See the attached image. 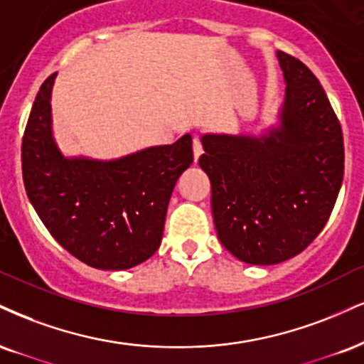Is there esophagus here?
Masks as SVG:
<instances>
[{"label":"esophagus","instance_id":"1","mask_svg":"<svg viewBox=\"0 0 364 364\" xmlns=\"http://www.w3.org/2000/svg\"><path fill=\"white\" fill-rule=\"evenodd\" d=\"M201 154H203V149H201V142H200L198 137H195L193 139V157H195V163L200 159Z\"/></svg>","mask_w":364,"mask_h":364}]
</instances>
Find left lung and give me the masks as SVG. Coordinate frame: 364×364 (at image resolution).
<instances>
[{
    "mask_svg": "<svg viewBox=\"0 0 364 364\" xmlns=\"http://www.w3.org/2000/svg\"><path fill=\"white\" fill-rule=\"evenodd\" d=\"M277 57L287 82L278 125L259 137H201L217 235L247 264L304 251L329 220L344 176L343 130L326 91L301 60Z\"/></svg>",
    "mask_w": 364,
    "mask_h": 364,
    "instance_id": "8db88e82",
    "label": "left lung"
}]
</instances>
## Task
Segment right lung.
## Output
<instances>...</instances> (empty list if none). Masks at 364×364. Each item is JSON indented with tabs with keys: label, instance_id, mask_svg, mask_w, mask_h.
I'll return each mask as SVG.
<instances>
[{
	"label": "right lung",
	"instance_id": "obj_1",
	"mask_svg": "<svg viewBox=\"0 0 364 364\" xmlns=\"http://www.w3.org/2000/svg\"><path fill=\"white\" fill-rule=\"evenodd\" d=\"M55 76L38 90L21 140L30 203L52 237L85 264L134 268L161 246L171 193L193 163L191 135L120 159L65 157L52 135Z\"/></svg>",
	"mask_w": 364,
	"mask_h": 364
}]
</instances>
